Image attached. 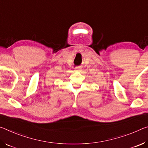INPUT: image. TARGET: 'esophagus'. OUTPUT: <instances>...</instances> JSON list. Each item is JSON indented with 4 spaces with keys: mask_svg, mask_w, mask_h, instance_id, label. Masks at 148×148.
Returning <instances> with one entry per match:
<instances>
[{
    "mask_svg": "<svg viewBox=\"0 0 148 148\" xmlns=\"http://www.w3.org/2000/svg\"><path fill=\"white\" fill-rule=\"evenodd\" d=\"M75 69L76 71H81V67H76Z\"/></svg>",
    "mask_w": 148,
    "mask_h": 148,
    "instance_id": "34e87169",
    "label": "esophagus"
}]
</instances>
